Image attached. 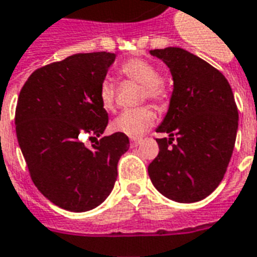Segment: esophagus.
I'll return each mask as SVG.
<instances>
[{
	"label": "esophagus",
	"mask_w": 257,
	"mask_h": 257,
	"mask_svg": "<svg viewBox=\"0 0 257 257\" xmlns=\"http://www.w3.org/2000/svg\"><path fill=\"white\" fill-rule=\"evenodd\" d=\"M139 143H140V140H139V139H136V138L131 139V146H132V147H136Z\"/></svg>",
	"instance_id": "1"
}]
</instances>
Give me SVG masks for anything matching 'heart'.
I'll list each match as a JSON object with an SVG mask.
<instances>
[{
  "label": "heart",
  "instance_id": "obj_1",
  "mask_svg": "<svg viewBox=\"0 0 257 257\" xmlns=\"http://www.w3.org/2000/svg\"><path fill=\"white\" fill-rule=\"evenodd\" d=\"M119 75L140 84V98L155 103H163L169 98V85L159 76L157 66L143 58H131L119 66ZM100 106L106 111H111L115 104V91L111 81L103 80L98 90ZM155 113L151 107L142 106L138 109L125 110L111 123L114 132L126 135L129 138H140L154 123Z\"/></svg>",
  "mask_w": 257,
  "mask_h": 257
}]
</instances>
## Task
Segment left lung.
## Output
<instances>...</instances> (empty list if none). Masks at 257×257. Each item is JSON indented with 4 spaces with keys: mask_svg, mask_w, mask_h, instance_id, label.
I'll use <instances>...</instances> for the list:
<instances>
[{
    "mask_svg": "<svg viewBox=\"0 0 257 257\" xmlns=\"http://www.w3.org/2000/svg\"><path fill=\"white\" fill-rule=\"evenodd\" d=\"M151 54L170 68L174 90L157 132L159 153L148 165L154 187L170 200L195 203L214 192L225 176L238 128L229 81L200 57L180 47Z\"/></svg>",
    "mask_w": 257,
    "mask_h": 257,
    "instance_id": "1",
    "label": "left lung"
}]
</instances>
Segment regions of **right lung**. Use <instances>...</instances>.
I'll use <instances>...</instances> for the list:
<instances>
[{"label":"right lung","instance_id":"add662e5","mask_svg":"<svg viewBox=\"0 0 257 257\" xmlns=\"http://www.w3.org/2000/svg\"><path fill=\"white\" fill-rule=\"evenodd\" d=\"M115 54L79 53L34 70L17 99L16 135L32 182L51 203L84 212L109 196L126 135L96 139L109 123L98 90Z\"/></svg>","mask_w":257,"mask_h":257}]
</instances>
